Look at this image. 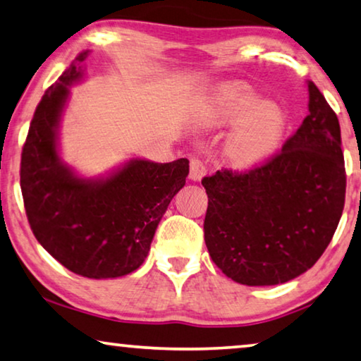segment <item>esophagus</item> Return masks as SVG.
Segmentation results:
<instances>
[{"label":"esophagus","instance_id":"esophagus-1","mask_svg":"<svg viewBox=\"0 0 361 361\" xmlns=\"http://www.w3.org/2000/svg\"><path fill=\"white\" fill-rule=\"evenodd\" d=\"M206 165L199 157H191V162H190V178L192 181H201V178L204 175H206Z\"/></svg>","mask_w":361,"mask_h":361}]
</instances>
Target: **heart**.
I'll return each mask as SVG.
<instances>
[{
  "label": "heart",
  "instance_id": "1",
  "mask_svg": "<svg viewBox=\"0 0 361 361\" xmlns=\"http://www.w3.org/2000/svg\"><path fill=\"white\" fill-rule=\"evenodd\" d=\"M227 139V155L236 166L259 162L277 146L282 136L283 115L272 104H262L251 89L235 85L219 92L209 102L204 123L224 126L235 121Z\"/></svg>",
  "mask_w": 361,
  "mask_h": 361
}]
</instances>
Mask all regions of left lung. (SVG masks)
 Here are the masks:
<instances>
[{"label":"left lung","instance_id":"1","mask_svg":"<svg viewBox=\"0 0 361 361\" xmlns=\"http://www.w3.org/2000/svg\"><path fill=\"white\" fill-rule=\"evenodd\" d=\"M310 113L282 149L245 171L204 176V240L220 271L243 285H277L316 264L345 202L341 125L314 82Z\"/></svg>","mask_w":361,"mask_h":361}]
</instances>
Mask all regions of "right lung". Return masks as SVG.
Masks as SVG:
<instances>
[{
    "label": "right lung",
    "instance_id": "1",
    "mask_svg": "<svg viewBox=\"0 0 361 361\" xmlns=\"http://www.w3.org/2000/svg\"><path fill=\"white\" fill-rule=\"evenodd\" d=\"M89 50L43 94L20 155V191L32 232L58 262L89 279L136 271L155 228L186 183L190 160H131L106 180L79 178L61 162L56 131L69 85L82 78Z\"/></svg>",
    "mask_w": 361,
    "mask_h": 361
}]
</instances>
